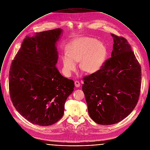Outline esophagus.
Here are the masks:
<instances>
[{"mask_svg":"<svg viewBox=\"0 0 150 150\" xmlns=\"http://www.w3.org/2000/svg\"><path fill=\"white\" fill-rule=\"evenodd\" d=\"M74 84H75V86H76V87H79L80 86V83L79 81H76L74 82Z\"/></svg>","mask_w":150,"mask_h":150,"instance_id":"1","label":"esophagus"}]
</instances>
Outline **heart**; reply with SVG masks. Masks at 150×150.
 I'll return each mask as SVG.
<instances>
[{
  "label": "heart",
  "mask_w": 150,
  "mask_h": 150,
  "mask_svg": "<svg viewBox=\"0 0 150 150\" xmlns=\"http://www.w3.org/2000/svg\"><path fill=\"white\" fill-rule=\"evenodd\" d=\"M106 56L103 44L96 39L89 37L79 38L71 42L67 48V54L62 58L63 70L70 74L80 63V69L87 73H94L103 66Z\"/></svg>",
  "instance_id": "1"
}]
</instances>
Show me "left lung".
I'll return each mask as SVG.
<instances>
[{
	"instance_id": "8db88e82",
	"label": "left lung",
	"mask_w": 150,
	"mask_h": 150,
	"mask_svg": "<svg viewBox=\"0 0 150 150\" xmlns=\"http://www.w3.org/2000/svg\"><path fill=\"white\" fill-rule=\"evenodd\" d=\"M111 36V57L97 72L84 77L82 86L90 116L102 125L126 117L136 106L141 88V67L130 45L123 37Z\"/></svg>"
}]
</instances>
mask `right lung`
<instances>
[{
    "instance_id": "1",
    "label": "right lung",
    "mask_w": 150,
    "mask_h": 150,
    "mask_svg": "<svg viewBox=\"0 0 150 150\" xmlns=\"http://www.w3.org/2000/svg\"><path fill=\"white\" fill-rule=\"evenodd\" d=\"M62 33L57 28L27 36L10 66L11 100L17 112L33 124L48 126L59 120L74 90V81L63 77L56 66L57 42Z\"/></svg>"
}]
</instances>
